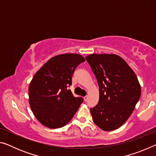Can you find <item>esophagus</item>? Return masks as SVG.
<instances>
[{"mask_svg": "<svg viewBox=\"0 0 156 156\" xmlns=\"http://www.w3.org/2000/svg\"><path fill=\"white\" fill-rule=\"evenodd\" d=\"M87 98H88V96H84V101H87Z\"/></svg>", "mask_w": 156, "mask_h": 156, "instance_id": "1", "label": "esophagus"}]
</instances>
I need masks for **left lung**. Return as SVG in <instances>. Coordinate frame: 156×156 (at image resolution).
Instances as JSON below:
<instances>
[{
    "label": "left lung",
    "instance_id": "1",
    "mask_svg": "<svg viewBox=\"0 0 156 156\" xmlns=\"http://www.w3.org/2000/svg\"><path fill=\"white\" fill-rule=\"evenodd\" d=\"M85 58L99 86L98 103L90 109L92 119L102 130H115L127 120L140 99L138 78L118 55L93 54Z\"/></svg>",
    "mask_w": 156,
    "mask_h": 156
}]
</instances>
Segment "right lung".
<instances>
[{"instance_id": "obj_1", "label": "right lung", "mask_w": 156, "mask_h": 156, "mask_svg": "<svg viewBox=\"0 0 156 156\" xmlns=\"http://www.w3.org/2000/svg\"><path fill=\"white\" fill-rule=\"evenodd\" d=\"M84 58L76 54L58 55L49 59L31 80L29 100L31 111L42 125L50 129L64 126L72 119L83 102L67 87L73 73Z\"/></svg>"}]
</instances>
